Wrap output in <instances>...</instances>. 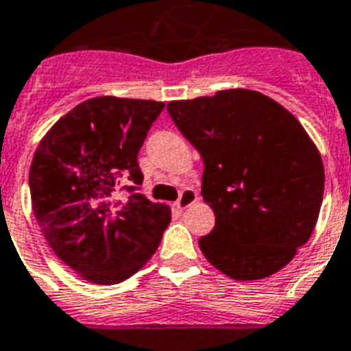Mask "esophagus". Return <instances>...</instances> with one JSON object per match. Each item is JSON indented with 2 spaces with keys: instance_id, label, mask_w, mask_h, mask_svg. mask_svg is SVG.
I'll return each instance as SVG.
<instances>
[{
  "instance_id": "esophagus-1",
  "label": "esophagus",
  "mask_w": 351,
  "mask_h": 351,
  "mask_svg": "<svg viewBox=\"0 0 351 351\" xmlns=\"http://www.w3.org/2000/svg\"><path fill=\"white\" fill-rule=\"evenodd\" d=\"M197 201V192L193 190V188H184L181 192V195H179L178 202H176V208L178 210H186L190 204H193V202Z\"/></svg>"
}]
</instances>
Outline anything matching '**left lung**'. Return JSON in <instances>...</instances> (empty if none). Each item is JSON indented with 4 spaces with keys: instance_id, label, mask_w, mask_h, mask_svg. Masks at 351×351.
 Masks as SVG:
<instances>
[{
    "instance_id": "obj_1",
    "label": "left lung",
    "mask_w": 351,
    "mask_h": 351,
    "mask_svg": "<svg viewBox=\"0 0 351 351\" xmlns=\"http://www.w3.org/2000/svg\"><path fill=\"white\" fill-rule=\"evenodd\" d=\"M167 109L204 163L201 195L215 228L199 239L202 254L240 282L278 273L319 217L325 167L311 136L285 107L251 89L172 100Z\"/></svg>"
}]
</instances>
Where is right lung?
<instances>
[{"label":"right lung","instance_id":"obj_1","mask_svg":"<svg viewBox=\"0 0 351 351\" xmlns=\"http://www.w3.org/2000/svg\"><path fill=\"white\" fill-rule=\"evenodd\" d=\"M165 104L97 97L55 121L30 167L32 210L53 253L84 280L114 285L156 253L170 208L150 202L138 152Z\"/></svg>","mask_w":351,"mask_h":351}]
</instances>
